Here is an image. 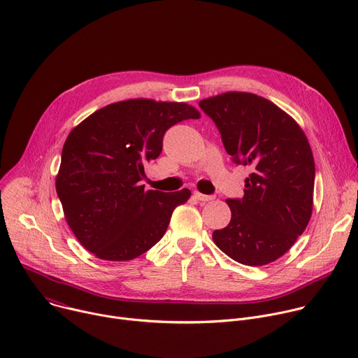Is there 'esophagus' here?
Masks as SVG:
<instances>
[{"label": "esophagus", "instance_id": "obj_1", "mask_svg": "<svg viewBox=\"0 0 358 358\" xmlns=\"http://www.w3.org/2000/svg\"><path fill=\"white\" fill-rule=\"evenodd\" d=\"M194 196H195L196 199H199V201H203V202L214 199V195H206V194H201V192H198V191L194 192Z\"/></svg>", "mask_w": 358, "mask_h": 358}]
</instances>
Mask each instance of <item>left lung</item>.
I'll return each mask as SVG.
<instances>
[{
  "mask_svg": "<svg viewBox=\"0 0 358 358\" xmlns=\"http://www.w3.org/2000/svg\"><path fill=\"white\" fill-rule=\"evenodd\" d=\"M232 162L250 166L242 198H228L231 221L215 245L242 265L262 266L285 255L313 210L315 160L300 126L271 100L227 92L199 101Z\"/></svg>",
  "mask_w": 358,
  "mask_h": 358,
  "instance_id": "left-lung-1",
  "label": "left lung"
}]
</instances>
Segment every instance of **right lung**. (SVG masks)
Segmentation results:
<instances>
[{
    "mask_svg": "<svg viewBox=\"0 0 358 358\" xmlns=\"http://www.w3.org/2000/svg\"><path fill=\"white\" fill-rule=\"evenodd\" d=\"M199 117L187 103L130 99L96 110L69 133L57 192L68 225L94 257L130 261L163 238L191 191H145L144 166L160 156L171 126Z\"/></svg>",
    "mask_w": 358,
    "mask_h": 358,
    "instance_id": "obj_1",
    "label": "right lung"
}]
</instances>
